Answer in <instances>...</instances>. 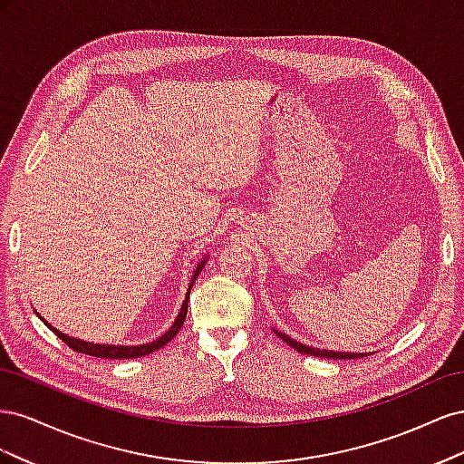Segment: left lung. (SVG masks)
Wrapping results in <instances>:
<instances>
[{"instance_id":"obj_1","label":"left lung","mask_w":464,"mask_h":464,"mask_svg":"<svg viewBox=\"0 0 464 464\" xmlns=\"http://www.w3.org/2000/svg\"><path fill=\"white\" fill-rule=\"evenodd\" d=\"M278 339H283L286 344H290L296 353L300 354H310V356H317V358H331V360H356V358H363L368 354H356V353H333V350H321V348H314V346H307V344H302L298 341L290 339L288 334L280 333V331H275Z\"/></svg>"}]
</instances>
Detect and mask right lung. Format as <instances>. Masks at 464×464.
Returning <instances> with one entry per match:
<instances>
[{
    "mask_svg": "<svg viewBox=\"0 0 464 464\" xmlns=\"http://www.w3.org/2000/svg\"><path fill=\"white\" fill-rule=\"evenodd\" d=\"M205 261H207V257H203L201 261H199V265H198V269L193 271V276H191V283H189V288H188V294H186V300H184V304H181V310H179V314H178V317H176V321L172 323V327L168 329L162 336H159L157 341H152V343H147V344H139V346H121V344H94V343H87V341H79V339H73V336H67V334H63L62 331H58L55 327H52L48 321H44L42 319L40 315V319L46 323L48 325V329L52 331V333H55V336H60V339L69 346V348H73V350H77V353H82V354H89V356H94V358H111V360H123V358H139V356H145V354H150V353H154V350H159V348H162V346H166L168 343H170L174 336L179 333V329H181V325H184V321H186V315H188V302H189V292H191V286H193V283H195V278L199 276V273H201V269L205 266Z\"/></svg>",
    "mask_w": 464,
    "mask_h": 464,
    "instance_id": "obj_1",
    "label": "right lung"
}]
</instances>
